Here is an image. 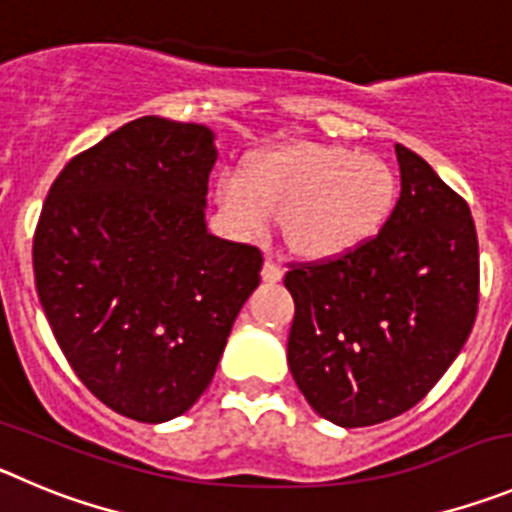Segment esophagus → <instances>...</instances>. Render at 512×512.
I'll list each match as a JSON object with an SVG mask.
<instances>
[{"mask_svg": "<svg viewBox=\"0 0 512 512\" xmlns=\"http://www.w3.org/2000/svg\"><path fill=\"white\" fill-rule=\"evenodd\" d=\"M261 276H264V281H271V284H274V281H279L281 276H284V271H281V266L276 264L274 259H266L264 269H261Z\"/></svg>", "mask_w": 512, "mask_h": 512, "instance_id": "1", "label": "esophagus"}]
</instances>
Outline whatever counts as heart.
Returning <instances> with one entry per match:
<instances>
[{
  "mask_svg": "<svg viewBox=\"0 0 512 512\" xmlns=\"http://www.w3.org/2000/svg\"><path fill=\"white\" fill-rule=\"evenodd\" d=\"M398 180L378 154L337 144H287L251 159L246 175L218 177L215 200L246 238L284 218V238L304 259L327 261L363 246L396 205Z\"/></svg>",
  "mask_w": 512,
  "mask_h": 512,
  "instance_id": "heart-1",
  "label": "heart"
}]
</instances>
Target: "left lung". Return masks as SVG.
I'll return each mask as SVG.
<instances>
[{"label": "left lung", "mask_w": 512, "mask_h": 512, "mask_svg": "<svg viewBox=\"0 0 512 512\" xmlns=\"http://www.w3.org/2000/svg\"><path fill=\"white\" fill-rule=\"evenodd\" d=\"M396 157L401 198L381 233L284 276L289 370L309 406L345 429L416 406L459 355L480 302L470 208L419 154L396 144Z\"/></svg>", "instance_id": "left-lung-1"}]
</instances>
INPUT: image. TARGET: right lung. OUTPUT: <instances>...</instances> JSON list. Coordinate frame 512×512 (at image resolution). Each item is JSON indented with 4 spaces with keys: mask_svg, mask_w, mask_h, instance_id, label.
<instances>
[{
    "mask_svg": "<svg viewBox=\"0 0 512 512\" xmlns=\"http://www.w3.org/2000/svg\"><path fill=\"white\" fill-rule=\"evenodd\" d=\"M218 149L203 124L142 116L70 159L32 241L40 304L88 391L162 424L213 381L264 256L205 223Z\"/></svg>",
    "mask_w": 512,
    "mask_h": 512,
    "instance_id": "obj_1",
    "label": "right lung"
}]
</instances>
